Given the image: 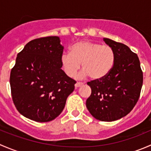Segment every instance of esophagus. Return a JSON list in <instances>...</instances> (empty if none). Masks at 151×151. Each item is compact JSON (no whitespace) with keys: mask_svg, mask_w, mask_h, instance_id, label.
Returning <instances> with one entry per match:
<instances>
[{"mask_svg":"<svg viewBox=\"0 0 151 151\" xmlns=\"http://www.w3.org/2000/svg\"><path fill=\"white\" fill-rule=\"evenodd\" d=\"M83 84H84V83H81V82H77V83L75 84V88H79V87L82 86Z\"/></svg>","mask_w":151,"mask_h":151,"instance_id":"1","label":"esophagus"}]
</instances>
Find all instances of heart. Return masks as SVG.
Masks as SVG:
<instances>
[{
	"label": "heart",
	"mask_w": 151,
	"mask_h": 151,
	"mask_svg": "<svg viewBox=\"0 0 151 151\" xmlns=\"http://www.w3.org/2000/svg\"><path fill=\"white\" fill-rule=\"evenodd\" d=\"M60 61L68 77H75L82 63L84 75H89L93 80H102L112 71L115 54L109 45L83 41L72 45L70 54H63Z\"/></svg>",
	"instance_id": "1"
}]
</instances>
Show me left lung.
Wrapping results in <instances>:
<instances>
[{
  "mask_svg": "<svg viewBox=\"0 0 151 151\" xmlns=\"http://www.w3.org/2000/svg\"><path fill=\"white\" fill-rule=\"evenodd\" d=\"M115 51L112 71L102 80L87 83L91 94L86 101L90 113L101 121H114L133 109L140 96L143 73L139 58L129 47L109 39H104Z\"/></svg>",
  "mask_w": 151,
  "mask_h": 151,
  "instance_id": "8db88e82",
  "label": "left lung"
}]
</instances>
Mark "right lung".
Listing matches in <instances>:
<instances>
[{
    "mask_svg": "<svg viewBox=\"0 0 151 151\" xmlns=\"http://www.w3.org/2000/svg\"><path fill=\"white\" fill-rule=\"evenodd\" d=\"M60 42L58 36L30 41L17 54L11 71L14 104L19 113L36 122L57 118L77 83L61 69Z\"/></svg>",
    "mask_w": 151,
    "mask_h": 151,
    "instance_id": "add662e5",
    "label": "right lung"
}]
</instances>
